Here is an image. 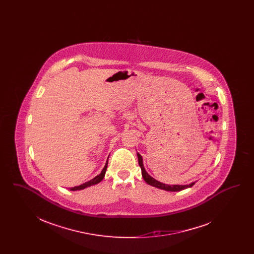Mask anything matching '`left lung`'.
<instances>
[{
    "mask_svg": "<svg viewBox=\"0 0 254 254\" xmlns=\"http://www.w3.org/2000/svg\"><path fill=\"white\" fill-rule=\"evenodd\" d=\"M137 156H138V162H139V166H140L141 170H142V176H143L144 180H145V183H147L148 185H150L152 187H155L157 189L164 190H167V191H180V190H186L188 188H191L194 184H195V182H192V183L188 184V185H177V184L171 185V184H166V183L158 181L155 178L151 177L146 172L145 167H144V164H143V158H142V156L139 153H137Z\"/></svg>",
    "mask_w": 254,
    "mask_h": 254,
    "instance_id": "8db88e82",
    "label": "left lung"
}]
</instances>
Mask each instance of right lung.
Instances as JSON below:
<instances>
[{
  "mask_svg": "<svg viewBox=\"0 0 254 254\" xmlns=\"http://www.w3.org/2000/svg\"><path fill=\"white\" fill-rule=\"evenodd\" d=\"M107 168H108V161H107L105 167L101 170V172H100L98 175H96L94 178H92V179L89 180V181L85 182V183L82 184V185H79V186H76V187L69 188V190H73V191H74V190H84V189H86V188H88V187H91V186H94V185L99 184L100 182L104 179L105 174H106V171H107Z\"/></svg>",
  "mask_w": 254,
  "mask_h": 254,
  "instance_id": "right-lung-1",
  "label": "right lung"
}]
</instances>
